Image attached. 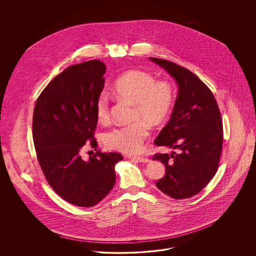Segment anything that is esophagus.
I'll return each instance as SVG.
<instances>
[{
  "mask_svg": "<svg viewBox=\"0 0 256 256\" xmlns=\"http://www.w3.org/2000/svg\"><path fill=\"white\" fill-rule=\"evenodd\" d=\"M134 159H136V160H137V161H139V162H143V163H146V162H148V161H150V159L148 158H142V156L134 158Z\"/></svg>",
  "mask_w": 256,
  "mask_h": 256,
  "instance_id": "34e87169",
  "label": "esophagus"
}]
</instances>
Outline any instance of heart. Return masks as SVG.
I'll return each mask as SVG.
<instances>
[{"label":"heart","instance_id":"obj_1","mask_svg":"<svg viewBox=\"0 0 256 256\" xmlns=\"http://www.w3.org/2000/svg\"><path fill=\"white\" fill-rule=\"evenodd\" d=\"M116 96L134 104L135 122L114 128L104 135V143L110 150L126 154H135L142 150L148 136V124L158 126L165 122L174 106V92L169 82L156 80L148 72L128 71L114 82ZM98 121L106 124L110 120L108 96L102 92L95 102Z\"/></svg>","mask_w":256,"mask_h":256}]
</instances>
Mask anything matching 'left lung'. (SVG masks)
Returning <instances> with one entry per match:
<instances>
[{
    "mask_svg": "<svg viewBox=\"0 0 256 256\" xmlns=\"http://www.w3.org/2000/svg\"><path fill=\"white\" fill-rule=\"evenodd\" d=\"M164 68L178 84V94L170 121L154 145L178 148L180 154H156L166 168L156 182L160 191L182 200L200 193L219 168L224 132L217 100L195 74L166 60L150 58Z\"/></svg>",
    "mask_w": 256,
    "mask_h": 256,
    "instance_id": "left-lung-1",
    "label": "left lung"
}]
</instances>
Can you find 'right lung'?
Wrapping results in <instances>:
<instances>
[{
  "label": "right lung",
  "mask_w": 256,
  "mask_h": 256,
  "mask_svg": "<svg viewBox=\"0 0 256 256\" xmlns=\"http://www.w3.org/2000/svg\"><path fill=\"white\" fill-rule=\"evenodd\" d=\"M106 67L98 60L67 67L37 98L32 117V138L50 186L74 206L92 207L110 193L116 182L118 152L98 150L94 134L95 102L104 86ZM87 146L96 152L81 158Z\"/></svg>",
  "instance_id": "right-lung-1"
}]
</instances>
